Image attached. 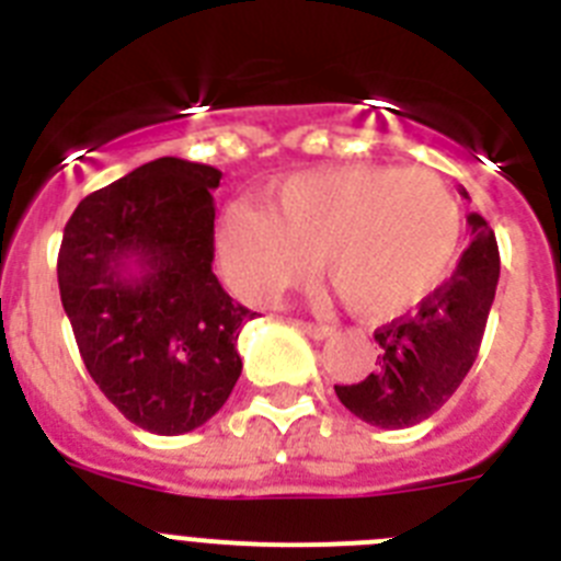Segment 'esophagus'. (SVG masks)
<instances>
[{
	"label": "esophagus",
	"mask_w": 561,
	"mask_h": 561,
	"mask_svg": "<svg viewBox=\"0 0 561 561\" xmlns=\"http://www.w3.org/2000/svg\"><path fill=\"white\" fill-rule=\"evenodd\" d=\"M300 329L311 336V340H329L334 334V325H323V323H300Z\"/></svg>",
	"instance_id": "34e87169"
}]
</instances>
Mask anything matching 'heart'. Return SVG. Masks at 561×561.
<instances>
[{"instance_id":"1","label":"heart","mask_w":561,"mask_h":561,"mask_svg":"<svg viewBox=\"0 0 561 561\" xmlns=\"http://www.w3.org/2000/svg\"><path fill=\"white\" fill-rule=\"evenodd\" d=\"M463 232L460 202L430 171L342 165L295 173L266 210L232 205L219 227L227 280L272 304L311 266L351 311L385 320L419 306L449 275Z\"/></svg>"}]
</instances>
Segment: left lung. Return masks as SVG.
I'll return each mask as SVG.
<instances>
[{"instance_id":"1","label":"left lung","mask_w":561,"mask_h":561,"mask_svg":"<svg viewBox=\"0 0 561 561\" xmlns=\"http://www.w3.org/2000/svg\"><path fill=\"white\" fill-rule=\"evenodd\" d=\"M466 199L469 193L460 187ZM472 244L449 280L424 297L419 311L379 329L376 370L359 385H334L336 399L381 430L421 424L438 413L478 359L485 320L494 304L500 252L492 227L469 213Z\"/></svg>"}]
</instances>
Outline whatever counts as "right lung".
I'll return each mask as SVG.
<instances>
[{
  "label": "right lung",
  "mask_w": 561,
  "mask_h": 561,
  "mask_svg": "<svg viewBox=\"0 0 561 561\" xmlns=\"http://www.w3.org/2000/svg\"><path fill=\"white\" fill-rule=\"evenodd\" d=\"M219 182V168L160 157L89 193L64 227L58 289L83 365L148 433L202 427L241 376L255 311L213 275Z\"/></svg>",
  "instance_id": "right-lung-1"
}]
</instances>
